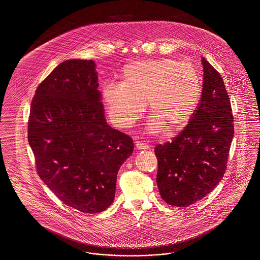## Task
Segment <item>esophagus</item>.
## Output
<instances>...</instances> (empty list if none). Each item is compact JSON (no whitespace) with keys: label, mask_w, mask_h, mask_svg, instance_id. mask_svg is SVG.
Segmentation results:
<instances>
[{"label":"esophagus","mask_w":260,"mask_h":260,"mask_svg":"<svg viewBox=\"0 0 260 260\" xmlns=\"http://www.w3.org/2000/svg\"><path fill=\"white\" fill-rule=\"evenodd\" d=\"M135 146H136V148H137L138 150H147V149H149V146H148L147 144L143 143V142H136Z\"/></svg>","instance_id":"obj_1"}]
</instances>
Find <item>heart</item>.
<instances>
[{
  "label": "heart",
  "instance_id": "heart-1",
  "mask_svg": "<svg viewBox=\"0 0 260 260\" xmlns=\"http://www.w3.org/2000/svg\"><path fill=\"white\" fill-rule=\"evenodd\" d=\"M203 92L199 71L190 63L172 57L136 60L125 64L121 83H110L102 90L110 119L119 127H131L147 103L153 116L152 133L184 129L192 118Z\"/></svg>",
  "mask_w": 260,
  "mask_h": 260
}]
</instances>
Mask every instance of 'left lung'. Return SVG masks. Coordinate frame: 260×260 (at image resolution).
Instances as JSON below:
<instances>
[{
  "label": "left lung",
  "mask_w": 260,
  "mask_h": 260,
  "mask_svg": "<svg viewBox=\"0 0 260 260\" xmlns=\"http://www.w3.org/2000/svg\"><path fill=\"white\" fill-rule=\"evenodd\" d=\"M203 92L189 124L172 142L155 147L157 185L170 206L188 207L216 187L226 170L234 116L219 72L202 57Z\"/></svg>",
  "instance_id": "obj_1"
}]
</instances>
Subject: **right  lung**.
Segmentation results:
<instances>
[{
    "label": "right lung",
    "mask_w": 260,
    "mask_h": 260,
    "mask_svg": "<svg viewBox=\"0 0 260 260\" xmlns=\"http://www.w3.org/2000/svg\"><path fill=\"white\" fill-rule=\"evenodd\" d=\"M95 67L83 59L58 64L38 86L27 122L40 178L64 205L87 213L113 203L119 168L134 149L106 122Z\"/></svg>",
    "instance_id": "obj_1"
}]
</instances>
